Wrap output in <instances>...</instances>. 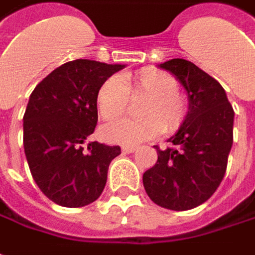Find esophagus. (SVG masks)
Returning <instances> with one entry per match:
<instances>
[{"label": "esophagus", "mask_w": 255, "mask_h": 255, "mask_svg": "<svg viewBox=\"0 0 255 255\" xmlns=\"http://www.w3.org/2000/svg\"><path fill=\"white\" fill-rule=\"evenodd\" d=\"M121 151H123L124 154H129V152H134V151H135V147H134V145H123V147H121Z\"/></svg>", "instance_id": "obj_1"}]
</instances>
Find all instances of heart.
<instances>
[{
	"label": "heart",
	"mask_w": 255,
	"mask_h": 255,
	"mask_svg": "<svg viewBox=\"0 0 255 255\" xmlns=\"http://www.w3.org/2000/svg\"><path fill=\"white\" fill-rule=\"evenodd\" d=\"M148 95L139 111L141 120H121L104 128V137L117 144H138L158 135L177 131L187 116V104L178 93L175 77L152 67L121 77H111L98 88L95 104L104 121H114L127 111L129 97Z\"/></svg>",
	"instance_id": "1"
}]
</instances>
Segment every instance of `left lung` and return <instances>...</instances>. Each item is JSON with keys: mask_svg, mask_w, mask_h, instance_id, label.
<instances>
[{"mask_svg": "<svg viewBox=\"0 0 255 255\" xmlns=\"http://www.w3.org/2000/svg\"><path fill=\"white\" fill-rule=\"evenodd\" d=\"M188 94V113L171 147L160 149L158 160L144 172L148 197L160 207L185 211L216 193L227 170L233 145L234 111L220 83L191 61L174 58L160 64Z\"/></svg>", "mask_w": 255, "mask_h": 255, "instance_id": "1", "label": "left lung"}]
</instances>
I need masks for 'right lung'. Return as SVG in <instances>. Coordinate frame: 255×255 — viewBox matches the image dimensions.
Returning a JSON list of instances; mask_svg holds the SVG:
<instances>
[{
  "label": "right lung",
  "mask_w": 255,
  "mask_h": 255,
  "mask_svg": "<svg viewBox=\"0 0 255 255\" xmlns=\"http://www.w3.org/2000/svg\"><path fill=\"white\" fill-rule=\"evenodd\" d=\"M121 64L74 60L55 68L29 95L24 114V151L39 190L62 207H84L101 195L118 145L91 141L101 84Z\"/></svg>",
  "instance_id": "add662e5"
}]
</instances>
